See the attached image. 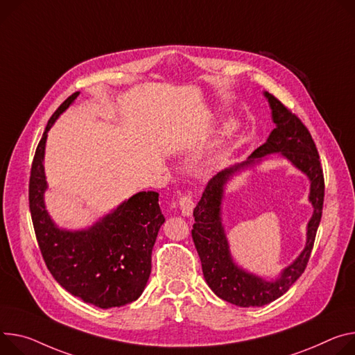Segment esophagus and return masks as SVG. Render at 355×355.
I'll return each mask as SVG.
<instances>
[{"label": "esophagus", "instance_id": "esophagus-1", "mask_svg": "<svg viewBox=\"0 0 355 355\" xmlns=\"http://www.w3.org/2000/svg\"><path fill=\"white\" fill-rule=\"evenodd\" d=\"M178 204H180V209H181L182 215L189 216L192 214V209H194V201H192L191 192H185V194H182Z\"/></svg>", "mask_w": 355, "mask_h": 355}]
</instances>
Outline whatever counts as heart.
<instances>
[{
  "instance_id": "obj_1",
  "label": "heart",
  "mask_w": 355,
  "mask_h": 355,
  "mask_svg": "<svg viewBox=\"0 0 355 355\" xmlns=\"http://www.w3.org/2000/svg\"><path fill=\"white\" fill-rule=\"evenodd\" d=\"M234 130H235V124L234 123H228L227 125H225V135L227 136H230V135H232L234 133Z\"/></svg>"
}]
</instances>
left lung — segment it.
I'll use <instances>...</instances> for the list:
<instances>
[{
    "mask_svg": "<svg viewBox=\"0 0 355 355\" xmlns=\"http://www.w3.org/2000/svg\"><path fill=\"white\" fill-rule=\"evenodd\" d=\"M265 96L272 107V117L276 128H273L268 141L257 147L248 161L218 173L208 181L201 201L194 208L196 223L192 225L191 231L208 286L218 297L239 307L265 306L283 296L302 276L310 259L324 202L323 168H321L318 151L309 128L273 94L265 92ZM272 152H282L311 178L312 185L309 199L315 207V212L308 225V242L305 250L282 272L279 279L266 282L246 274L232 262L218 211L223 185L229 177L239 168L252 164L254 159Z\"/></svg>",
    "mask_w": 355,
    "mask_h": 355,
    "instance_id": "1",
    "label": "left lung"
}]
</instances>
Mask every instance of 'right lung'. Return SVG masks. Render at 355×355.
Instances as JSON below:
<instances>
[{"label": "right lung", "mask_w": 355, "mask_h": 355, "mask_svg": "<svg viewBox=\"0 0 355 355\" xmlns=\"http://www.w3.org/2000/svg\"><path fill=\"white\" fill-rule=\"evenodd\" d=\"M75 92L48 120L29 177V211L46 268L55 280L85 303L101 309L137 300L151 272V252L164 215L158 194L143 191L86 231H62L51 220L44 192V153L49 128L78 98Z\"/></svg>", "instance_id": "1"}]
</instances>
